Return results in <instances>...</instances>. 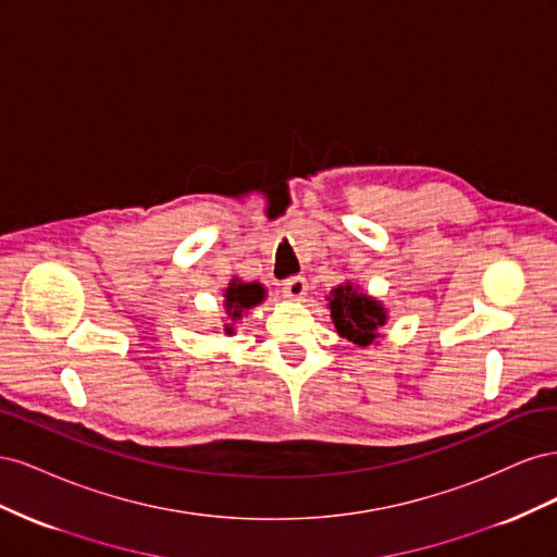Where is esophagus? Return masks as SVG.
<instances>
[{"mask_svg":"<svg viewBox=\"0 0 557 557\" xmlns=\"http://www.w3.org/2000/svg\"><path fill=\"white\" fill-rule=\"evenodd\" d=\"M283 295L288 299H301L307 295V278L305 276H290L283 281Z\"/></svg>","mask_w":557,"mask_h":557,"instance_id":"34e87169","label":"esophagus"}]
</instances>
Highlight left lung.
Instances as JSON below:
<instances>
[{
  "mask_svg": "<svg viewBox=\"0 0 557 557\" xmlns=\"http://www.w3.org/2000/svg\"><path fill=\"white\" fill-rule=\"evenodd\" d=\"M330 309L336 332L358 346L372 344L376 330L385 323V311L379 307V301L358 293L350 283L332 290Z\"/></svg>",
  "mask_w": 557,
  "mask_h": 557,
  "instance_id": "1",
  "label": "left lung"
}]
</instances>
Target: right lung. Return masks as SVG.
<instances>
[{"label": "right lung", "mask_w": 557, "mask_h": 557, "mask_svg": "<svg viewBox=\"0 0 557 557\" xmlns=\"http://www.w3.org/2000/svg\"><path fill=\"white\" fill-rule=\"evenodd\" d=\"M262 297H264V288L260 283H239L234 278L230 283V288L225 290V311L232 315V320H237L246 309L256 307L258 301H262ZM225 332L232 334L234 330L225 325Z\"/></svg>", "instance_id": "right-lung-1"}]
</instances>
